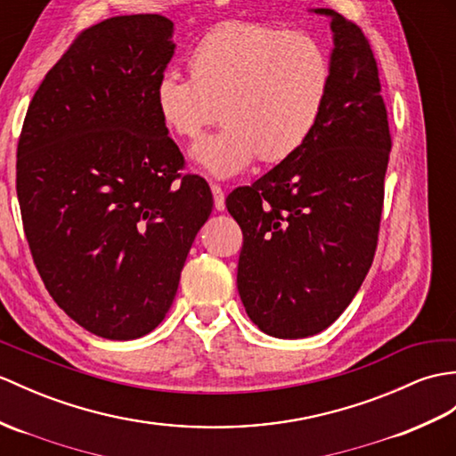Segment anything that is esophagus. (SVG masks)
<instances>
[{"instance_id": "1", "label": "esophagus", "mask_w": 456, "mask_h": 456, "mask_svg": "<svg viewBox=\"0 0 456 456\" xmlns=\"http://www.w3.org/2000/svg\"><path fill=\"white\" fill-rule=\"evenodd\" d=\"M211 194H214V206L217 211L225 209V192L221 190V186L211 184Z\"/></svg>"}]
</instances>
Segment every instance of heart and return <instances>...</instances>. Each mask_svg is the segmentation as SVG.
Instances as JSON below:
<instances>
[{
	"label": "heart",
	"mask_w": 456,
	"mask_h": 456,
	"mask_svg": "<svg viewBox=\"0 0 456 456\" xmlns=\"http://www.w3.org/2000/svg\"><path fill=\"white\" fill-rule=\"evenodd\" d=\"M188 73L168 69L157 79L159 120L180 140H196L219 114L225 126L198 142L192 159L211 176L229 178L256 157L288 161L309 142L330 94L332 61L303 30L235 20L198 42Z\"/></svg>",
	"instance_id": "b5f03b06"
}]
</instances>
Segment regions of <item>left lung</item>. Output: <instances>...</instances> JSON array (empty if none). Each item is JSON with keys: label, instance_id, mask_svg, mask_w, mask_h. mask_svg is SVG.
Masks as SVG:
<instances>
[{"label": "left lung", "instance_id": "1", "mask_svg": "<svg viewBox=\"0 0 456 456\" xmlns=\"http://www.w3.org/2000/svg\"><path fill=\"white\" fill-rule=\"evenodd\" d=\"M332 83L301 150L227 196L242 229L237 288L250 321L273 338L322 332L373 264L390 132L369 40L334 9Z\"/></svg>", "mask_w": 456, "mask_h": 456}]
</instances>
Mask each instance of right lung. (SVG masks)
Returning <instances> with one entry per match:
<instances>
[{"label":"right lung","mask_w":456,"mask_h":456,"mask_svg":"<svg viewBox=\"0 0 456 456\" xmlns=\"http://www.w3.org/2000/svg\"><path fill=\"white\" fill-rule=\"evenodd\" d=\"M163 15L85 28L40 83L17 145V198L37 270L85 330L135 340L165 319L214 198L155 110L175 54Z\"/></svg>","instance_id":"1"}]
</instances>
